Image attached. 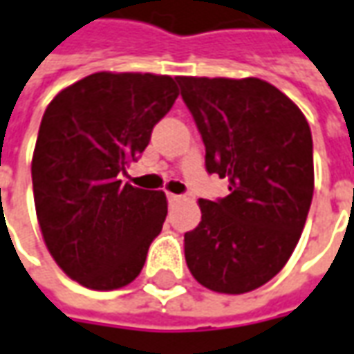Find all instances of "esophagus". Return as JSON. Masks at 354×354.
Returning a JSON list of instances; mask_svg holds the SVG:
<instances>
[{"mask_svg": "<svg viewBox=\"0 0 354 354\" xmlns=\"http://www.w3.org/2000/svg\"><path fill=\"white\" fill-rule=\"evenodd\" d=\"M167 197H168V203H178V201H182V199H184V197H182V196H176V194H170V192H168V194H167Z\"/></svg>", "mask_w": 354, "mask_h": 354, "instance_id": "1", "label": "esophagus"}]
</instances>
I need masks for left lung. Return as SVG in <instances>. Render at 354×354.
<instances>
[{"mask_svg": "<svg viewBox=\"0 0 354 354\" xmlns=\"http://www.w3.org/2000/svg\"><path fill=\"white\" fill-rule=\"evenodd\" d=\"M205 143L209 174L228 178L227 197L199 199L201 221L184 234L199 285L244 295L285 268L314 194L312 133L300 108L256 77H176Z\"/></svg>", "mask_w": 354, "mask_h": 354, "instance_id": "1", "label": "left lung"}]
</instances>
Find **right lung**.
Returning a JSON list of instances; mask_svg holds the SVG:
<instances>
[{
  "label": "right lung",
  "mask_w": 354,
  "mask_h": 354,
  "mask_svg": "<svg viewBox=\"0 0 354 354\" xmlns=\"http://www.w3.org/2000/svg\"><path fill=\"white\" fill-rule=\"evenodd\" d=\"M178 95L170 75L98 71L46 108L30 167L36 218L50 256L79 285L114 290L141 273L168 201L122 184L120 172Z\"/></svg>",
  "instance_id": "obj_1"
}]
</instances>
